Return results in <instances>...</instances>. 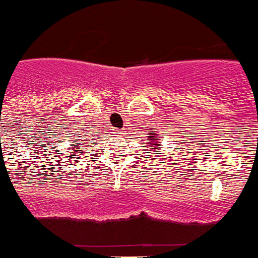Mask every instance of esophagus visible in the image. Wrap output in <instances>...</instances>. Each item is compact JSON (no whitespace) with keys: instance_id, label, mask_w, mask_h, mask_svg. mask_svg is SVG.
<instances>
[{"instance_id":"34e87169","label":"esophagus","mask_w":258,"mask_h":258,"mask_svg":"<svg viewBox=\"0 0 258 258\" xmlns=\"http://www.w3.org/2000/svg\"><path fill=\"white\" fill-rule=\"evenodd\" d=\"M117 134H122V133H121V132H117Z\"/></svg>"}]
</instances>
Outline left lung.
Masks as SVG:
<instances>
[{
    "label": "left lung",
    "instance_id": "left-lung-1",
    "mask_svg": "<svg viewBox=\"0 0 258 258\" xmlns=\"http://www.w3.org/2000/svg\"><path fill=\"white\" fill-rule=\"evenodd\" d=\"M155 131H156V129H151V131H150V133L147 134V138H149L150 142L147 143L149 146H146L147 149H154V152L156 151L157 146H161L160 140H156V138H159L160 136H156V132Z\"/></svg>",
    "mask_w": 258,
    "mask_h": 258
}]
</instances>
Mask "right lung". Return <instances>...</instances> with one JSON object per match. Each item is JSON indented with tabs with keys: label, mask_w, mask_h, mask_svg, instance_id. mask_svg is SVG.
<instances>
[{
	"label": "right lung",
	"mask_w": 258,
	"mask_h": 258,
	"mask_svg": "<svg viewBox=\"0 0 258 258\" xmlns=\"http://www.w3.org/2000/svg\"><path fill=\"white\" fill-rule=\"evenodd\" d=\"M75 147H79V149H75V152H80V151H83L84 150V147H80L79 145H74ZM85 146H88V145H85Z\"/></svg>",
	"instance_id": "right-lung-1"
}]
</instances>
